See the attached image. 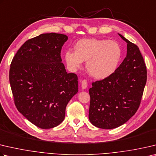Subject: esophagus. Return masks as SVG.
Returning a JSON list of instances; mask_svg holds the SVG:
<instances>
[{
    "instance_id": "1",
    "label": "esophagus",
    "mask_w": 156,
    "mask_h": 156,
    "mask_svg": "<svg viewBox=\"0 0 156 156\" xmlns=\"http://www.w3.org/2000/svg\"><path fill=\"white\" fill-rule=\"evenodd\" d=\"M81 86H82V89H85L87 88L88 84H87V81L86 80H83L81 83Z\"/></svg>"
}]
</instances>
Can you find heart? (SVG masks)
Segmentation results:
<instances>
[{
	"mask_svg": "<svg viewBox=\"0 0 156 156\" xmlns=\"http://www.w3.org/2000/svg\"><path fill=\"white\" fill-rule=\"evenodd\" d=\"M74 50L65 53L67 66L75 71L81 68L83 61H87V72L95 79H104L112 74L122 57L120 45L108 39H81L75 44Z\"/></svg>",
	"mask_w": 156,
	"mask_h": 156,
	"instance_id": "obj_1",
	"label": "heart"
}]
</instances>
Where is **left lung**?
I'll list each match as a JSON object with an SVG mask.
<instances>
[{"mask_svg":"<svg viewBox=\"0 0 156 156\" xmlns=\"http://www.w3.org/2000/svg\"><path fill=\"white\" fill-rule=\"evenodd\" d=\"M127 42V55L115 72L92 83L89 118L93 126L113 129L127 122L139 108L147 82V69L136 45Z\"/></svg>","mask_w":156,"mask_h":156,"instance_id":"8db88e82","label":"left lung"}]
</instances>
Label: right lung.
Returning a JSON list of instances; mask_svg holds the SVG:
<instances>
[{
    "instance_id": "1",
    "label": "right lung",
    "mask_w": 156,
    "mask_h": 156,
    "mask_svg": "<svg viewBox=\"0 0 156 156\" xmlns=\"http://www.w3.org/2000/svg\"><path fill=\"white\" fill-rule=\"evenodd\" d=\"M67 36L41 34L27 40L11 63L9 83L14 103L30 122L41 129L58 126L67 104L78 90V76L61 63Z\"/></svg>"
}]
</instances>
